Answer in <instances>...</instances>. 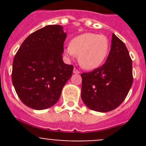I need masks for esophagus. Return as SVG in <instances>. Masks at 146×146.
Listing matches in <instances>:
<instances>
[{
  "mask_svg": "<svg viewBox=\"0 0 146 146\" xmlns=\"http://www.w3.org/2000/svg\"><path fill=\"white\" fill-rule=\"evenodd\" d=\"M73 73H80V70H78L76 68H73Z\"/></svg>",
  "mask_w": 146,
  "mask_h": 146,
  "instance_id": "1",
  "label": "esophagus"
}]
</instances>
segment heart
Here are the masks:
<instances>
[{
    "label": "heart",
    "mask_w": 146,
    "mask_h": 146,
    "mask_svg": "<svg viewBox=\"0 0 146 146\" xmlns=\"http://www.w3.org/2000/svg\"><path fill=\"white\" fill-rule=\"evenodd\" d=\"M110 46V41L105 35L88 32L73 38L65 48V53L68 57L78 56L79 64L83 68L92 70L104 62Z\"/></svg>",
    "instance_id": "heart-1"
}]
</instances>
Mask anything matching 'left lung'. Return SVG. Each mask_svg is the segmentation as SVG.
<instances>
[{"label": "left lung", "instance_id": "obj_1", "mask_svg": "<svg viewBox=\"0 0 146 146\" xmlns=\"http://www.w3.org/2000/svg\"><path fill=\"white\" fill-rule=\"evenodd\" d=\"M81 98L94 111L107 112L118 107L133 83L132 60L123 42L112 34L111 50L105 63L82 73Z\"/></svg>", "mask_w": 146, "mask_h": 146}]
</instances>
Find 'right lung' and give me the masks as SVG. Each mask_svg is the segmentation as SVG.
Listing matches in <instances>:
<instances>
[{"instance_id": "right-lung-1", "label": "right lung", "mask_w": 146, "mask_h": 146, "mask_svg": "<svg viewBox=\"0 0 146 146\" xmlns=\"http://www.w3.org/2000/svg\"><path fill=\"white\" fill-rule=\"evenodd\" d=\"M66 37L61 25L46 26L29 35L16 53L12 81L27 107L44 110L59 99L73 70V65L63 61Z\"/></svg>"}]
</instances>
